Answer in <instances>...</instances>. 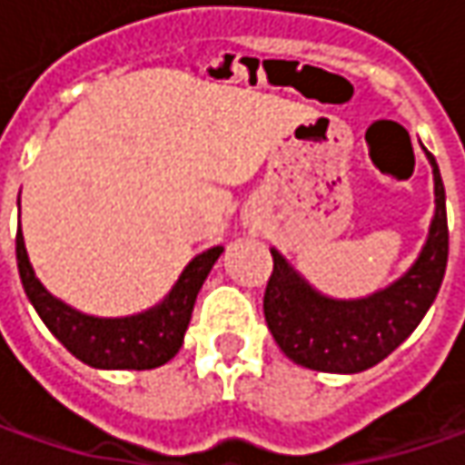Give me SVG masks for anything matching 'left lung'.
<instances>
[{"mask_svg":"<svg viewBox=\"0 0 465 465\" xmlns=\"http://www.w3.org/2000/svg\"><path fill=\"white\" fill-rule=\"evenodd\" d=\"M430 163L438 204L430 238L417 263L383 292L349 302L329 300L272 251L274 269L263 292V315L274 341L292 362L321 372H362L385 360L420 326L448 266L445 186L432 154Z\"/></svg>","mask_w":465,"mask_h":465,"instance_id":"1","label":"left lung"}]
</instances>
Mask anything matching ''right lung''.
Instances as JSON below:
<instances>
[{"mask_svg": "<svg viewBox=\"0 0 465 465\" xmlns=\"http://www.w3.org/2000/svg\"><path fill=\"white\" fill-rule=\"evenodd\" d=\"M17 269L27 300L48 331L84 365L103 370H153L178 354L196 295L224 248H209L183 269L170 295L153 311L129 318H93L51 297L33 274L23 232H17Z\"/></svg>", "mask_w": 465, "mask_h": 465, "instance_id": "1", "label": "right lung"}]
</instances>
